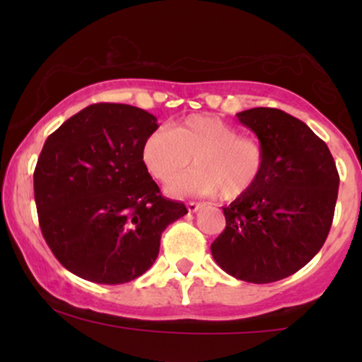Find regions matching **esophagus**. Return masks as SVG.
Masks as SVG:
<instances>
[{
  "label": "esophagus",
  "mask_w": 362,
  "mask_h": 362,
  "mask_svg": "<svg viewBox=\"0 0 362 362\" xmlns=\"http://www.w3.org/2000/svg\"><path fill=\"white\" fill-rule=\"evenodd\" d=\"M199 207H201V202H195V201L187 202V209H189V213H195V211H199Z\"/></svg>",
  "instance_id": "obj_1"
}]
</instances>
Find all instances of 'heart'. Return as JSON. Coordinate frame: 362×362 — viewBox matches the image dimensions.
Here are the masks:
<instances>
[{
    "instance_id": "1",
    "label": "heart",
    "mask_w": 362,
    "mask_h": 362,
    "mask_svg": "<svg viewBox=\"0 0 362 362\" xmlns=\"http://www.w3.org/2000/svg\"><path fill=\"white\" fill-rule=\"evenodd\" d=\"M141 158L158 182L173 180L190 163L197 167L177 178L168 190L175 195L242 197L260 180L265 151L259 139L242 136L221 119L192 115L168 129H156L144 139Z\"/></svg>"
}]
</instances>
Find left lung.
<instances>
[{"mask_svg":"<svg viewBox=\"0 0 362 362\" xmlns=\"http://www.w3.org/2000/svg\"><path fill=\"white\" fill-rule=\"evenodd\" d=\"M265 151L250 192L223 207L226 228L211 245L216 264L253 284L298 272L325 243L339 194L330 149L300 119L257 107L236 114Z\"/></svg>","mask_w":362,"mask_h":362,"instance_id":"left-lung-1","label":"left lung"}]
</instances>
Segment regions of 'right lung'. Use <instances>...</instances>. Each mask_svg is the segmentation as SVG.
Here are the masks:
<instances>
[{"label":"right lung","mask_w":362,"mask_h":362,"mask_svg":"<svg viewBox=\"0 0 362 362\" xmlns=\"http://www.w3.org/2000/svg\"><path fill=\"white\" fill-rule=\"evenodd\" d=\"M156 117L126 103H93L45 139L34 172L40 231L81 279L124 284L156 260L161 233L187 214L161 195L141 158Z\"/></svg>","instance_id":"obj_1"}]
</instances>
